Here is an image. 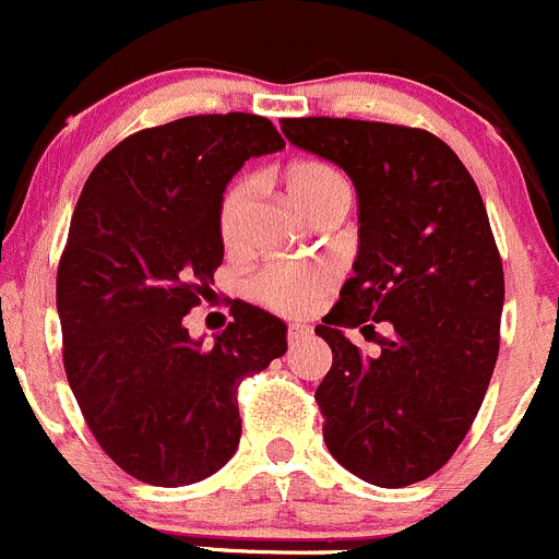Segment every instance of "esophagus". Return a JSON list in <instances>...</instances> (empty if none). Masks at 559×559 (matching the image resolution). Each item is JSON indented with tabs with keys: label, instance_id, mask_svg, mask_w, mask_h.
I'll use <instances>...</instances> for the list:
<instances>
[{
	"label": "esophagus",
	"instance_id": "1",
	"mask_svg": "<svg viewBox=\"0 0 559 559\" xmlns=\"http://www.w3.org/2000/svg\"><path fill=\"white\" fill-rule=\"evenodd\" d=\"M307 334H309V325L293 323L290 329H287V342H298V340H304Z\"/></svg>",
	"mask_w": 559,
	"mask_h": 559
}]
</instances>
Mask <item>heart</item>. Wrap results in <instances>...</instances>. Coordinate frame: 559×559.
<instances>
[{
    "label": "heart",
    "mask_w": 559,
    "mask_h": 559,
    "mask_svg": "<svg viewBox=\"0 0 559 559\" xmlns=\"http://www.w3.org/2000/svg\"><path fill=\"white\" fill-rule=\"evenodd\" d=\"M285 187L290 201L304 214H318L331 201H350V187L342 174L318 159H304L287 168ZM252 206V185L236 181L223 198L219 206V236L228 250H239L245 245L247 217ZM331 272L323 266H269L252 282V293L258 301L269 304L282 314H304L329 293Z\"/></svg>",
    "instance_id": "1"
}]
</instances>
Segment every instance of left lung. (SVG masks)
Wrapping results in <instances>:
<instances>
[{
	"instance_id": "1",
	"label": "left lung",
	"mask_w": 559,
	"mask_h": 559,
	"mask_svg": "<svg viewBox=\"0 0 559 559\" xmlns=\"http://www.w3.org/2000/svg\"><path fill=\"white\" fill-rule=\"evenodd\" d=\"M293 146L340 165L358 195V255L314 334L334 361L314 391L331 456L400 489L465 440L500 350L502 263L473 176L449 143L383 121L282 119ZM389 322L364 359L345 328Z\"/></svg>"
}]
</instances>
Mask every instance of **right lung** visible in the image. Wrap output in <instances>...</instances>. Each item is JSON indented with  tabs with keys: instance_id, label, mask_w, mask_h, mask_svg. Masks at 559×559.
<instances>
[{
	"instance_id": "right-lung-1",
	"label": "right lung",
	"mask_w": 559,
	"mask_h": 559,
	"mask_svg": "<svg viewBox=\"0 0 559 559\" xmlns=\"http://www.w3.org/2000/svg\"><path fill=\"white\" fill-rule=\"evenodd\" d=\"M280 148L263 116H185L124 138L81 192L57 272L64 372L99 449L143 484L217 473L239 449L241 380L285 356V323L252 304L214 345L185 325L223 263L225 187Z\"/></svg>"
}]
</instances>
